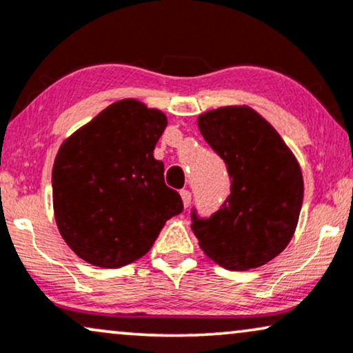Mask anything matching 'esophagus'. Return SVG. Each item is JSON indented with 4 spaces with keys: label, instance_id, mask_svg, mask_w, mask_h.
Here are the masks:
<instances>
[{
    "label": "esophagus",
    "instance_id": "1",
    "mask_svg": "<svg viewBox=\"0 0 353 353\" xmlns=\"http://www.w3.org/2000/svg\"><path fill=\"white\" fill-rule=\"evenodd\" d=\"M181 197H182V203H184V207L188 209L189 203H190V199H192V194H190L189 190H181Z\"/></svg>",
    "mask_w": 353,
    "mask_h": 353
}]
</instances>
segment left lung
I'll use <instances>...</instances> for the list:
<instances>
[{
    "label": "left lung",
    "instance_id": "obj_1",
    "mask_svg": "<svg viewBox=\"0 0 353 353\" xmlns=\"http://www.w3.org/2000/svg\"><path fill=\"white\" fill-rule=\"evenodd\" d=\"M197 123L232 179L230 194L210 217L190 210L199 245L227 270L266 265L286 248L298 225L304 195L298 161L252 108L212 110Z\"/></svg>",
    "mask_w": 353,
    "mask_h": 353
}]
</instances>
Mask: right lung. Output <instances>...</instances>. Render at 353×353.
Listing matches in <instances>:
<instances>
[{"mask_svg":"<svg viewBox=\"0 0 353 353\" xmlns=\"http://www.w3.org/2000/svg\"><path fill=\"white\" fill-rule=\"evenodd\" d=\"M163 112L121 100L62 144L52 169L54 212L65 243L90 265L120 268L150 248L165 220L184 210L164 182L156 143Z\"/></svg>","mask_w":353,"mask_h":353,"instance_id":"right-lung-1","label":"right lung"}]
</instances>
